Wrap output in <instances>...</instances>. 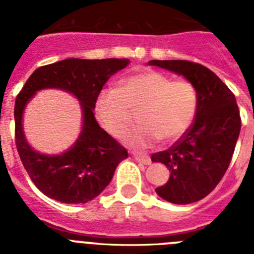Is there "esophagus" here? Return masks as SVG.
I'll use <instances>...</instances> for the list:
<instances>
[{"mask_svg":"<svg viewBox=\"0 0 254 254\" xmlns=\"http://www.w3.org/2000/svg\"><path fill=\"white\" fill-rule=\"evenodd\" d=\"M132 156L140 163L145 164V165H150L151 164V159L147 156L146 154H141V152H132Z\"/></svg>","mask_w":254,"mask_h":254,"instance_id":"34e87169","label":"esophagus"}]
</instances>
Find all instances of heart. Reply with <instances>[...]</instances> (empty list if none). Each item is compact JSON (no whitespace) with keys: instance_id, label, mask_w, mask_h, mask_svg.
Masks as SVG:
<instances>
[{"instance_id":"b5f03b06","label":"heart","mask_w":254,"mask_h":254,"mask_svg":"<svg viewBox=\"0 0 254 254\" xmlns=\"http://www.w3.org/2000/svg\"><path fill=\"white\" fill-rule=\"evenodd\" d=\"M197 91L187 80H172L146 69L125 78L118 89H107L96 99L95 111L108 133L121 137L140 112L142 125L125 136L131 146L150 147L163 138L172 143L186 134L197 113Z\"/></svg>"}]
</instances>
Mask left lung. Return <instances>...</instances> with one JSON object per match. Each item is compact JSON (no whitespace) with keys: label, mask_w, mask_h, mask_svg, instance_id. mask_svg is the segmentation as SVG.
<instances>
[{"label":"left lung","mask_w":254,"mask_h":254,"mask_svg":"<svg viewBox=\"0 0 254 254\" xmlns=\"http://www.w3.org/2000/svg\"><path fill=\"white\" fill-rule=\"evenodd\" d=\"M149 64L185 76L197 91V113L190 129L168 150L151 155L170 172L156 193L177 205L197 202L219 185L233 158L242 126L237 100L202 64L182 60H152Z\"/></svg>","instance_id":"1"}]
</instances>
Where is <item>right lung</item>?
Returning a JSON list of instances; mask_svg holds the SVG:
<instances>
[{
  "label": "right lung",
  "mask_w": 254,
  "mask_h": 254,
  "mask_svg": "<svg viewBox=\"0 0 254 254\" xmlns=\"http://www.w3.org/2000/svg\"><path fill=\"white\" fill-rule=\"evenodd\" d=\"M127 58H68L37 68L15 102V142L19 156L38 190L62 203H86L103 192L117 165L128 152L98 125L96 99L112 75L125 68ZM62 88L82 102L84 122L75 145L61 155H43L28 146L22 131L25 105L38 90Z\"/></svg>",
  "instance_id": "obj_1"
}]
</instances>
